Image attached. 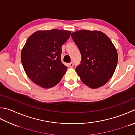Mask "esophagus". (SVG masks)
<instances>
[{"mask_svg":"<svg viewBox=\"0 0 135 135\" xmlns=\"http://www.w3.org/2000/svg\"><path fill=\"white\" fill-rule=\"evenodd\" d=\"M68 65H69V66L70 67H73V66H74V64L73 62H70V63H69V64H68Z\"/></svg>","mask_w":135,"mask_h":135,"instance_id":"esophagus-1","label":"esophagus"}]
</instances>
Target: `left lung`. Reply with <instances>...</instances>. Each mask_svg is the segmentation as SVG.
Returning <instances> with one entry per match:
<instances>
[{"instance_id":"1","label":"left lung","mask_w":135,"mask_h":135,"mask_svg":"<svg viewBox=\"0 0 135 135\" xmlns=\"http://www.w3.org/2000/svg\"><path fill=\"white\" fill-rule=\"evenodd\" d=\"M71 37L81 54L76 72L83 83L92 89L99 88L112 77L118 55L110 39L102 31L82 30Z\"/></svg>"}]
</instances>
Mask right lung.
<instances>
[{
  "mask_svg": "<svg viewBox=\"0 0 135 135\" xmlns=\"http://www.w3.org/2000/svg\"><path fill=\"white\" fill-rule=\"evenodd\" d=\"M71 31L38 30L29 37L21 52V61L28 78L42 88L57 85L67 70L61 60V47Z\"/></svg>",
  "mask_w": 135,
  "mask_h": 135,
  "instance_id": "1",
  "label": "right lung"
}]
</instances>
